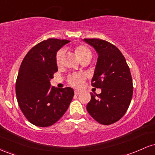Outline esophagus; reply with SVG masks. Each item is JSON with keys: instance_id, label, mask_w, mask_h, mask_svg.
Here are the masks:
<instances>
[{"instance_id": "1", "label": "esophagus", "mask_w": 155, "mask_h": 155, "mask_svg": "<svg viewBox=\"0 0 155 155\" xmlns=\"http://www.w3.org/2000/svg\"><path fill=\"white\" fill-rule=\"evenodd\" d=\"M74 93H75V95H79L80 93H81V91H79V90H75V91H74Z\"/></svg>"}]
</instances>
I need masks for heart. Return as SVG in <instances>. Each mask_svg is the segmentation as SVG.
<instances>
[{
  "label": "heart",
  "instance_id": "obj_1",
  "mask_svg": "<svg viewBox=\"0 0 155 155\" xmlns=\"http://www.w3.org/2000/svg\"><path fill=\"white\" fill-rule=\"evenodd\" d=\"M75 51L79 57L80 60H91L92 57V51L90 50V48H88L85 45H78L75 48ZM64 51L63 49L58 51L55 57V60H56L57 65L59 66L61 65L62 61H63ZM86 79V75L82 73H77L73 75H71L68 79V81L71 85L74 87H81L84 84V81Z\"/></svg>",
  "mask_w": 155,
  "mask_h": 155
}]
</instances>
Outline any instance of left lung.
<instances>
[{
  "instance_id": "1",
  "label": "left lung",
  "mask_w": 155,
  "mask_h": 155,
  "mask_svg": "<svg viewBox=\"0 0 155 155\" xmlns=\"http://www.w3.org/2000/svg\"><path fill=\"white\" fill-rule=\"evenodd\" d=\"M98 54L92 86L101 93H90L87 110L94 120L108 125L120 120L133 97V79L125 58L116 46L99 38H84Z\"/></svg>"
}]
</instances>
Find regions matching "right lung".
I'll list each match as a JSON object with an SVG mask.
<instances>
[{
	"label": "right lung",
	"mask_w": 155,
	"mask_h": 155,
	"mask_svg": "<svg viewBox=\"0 0 155 155\" xmlns=\"http://www.w3.org/2000/svg\"><path fill=\"white\" fill-rule=\"evenodd\" d=\"M68 40L49 38L34 46L23 59L16 81V95L21 111L31 123L49 127L63 116L71 102L72 88L51 87L58 71L55 57Z\"/></svg>",
	"instance_id": "add662e5"
}]
</instances>
